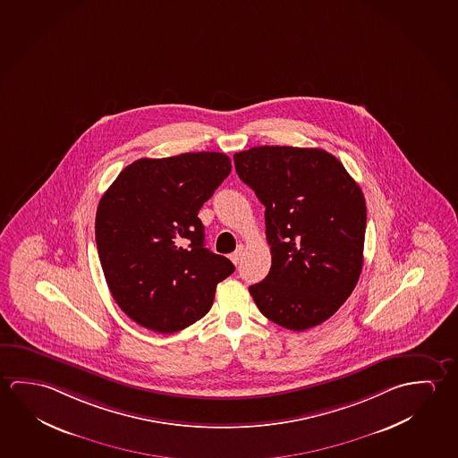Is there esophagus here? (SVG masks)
<instances>
[{
	"label": "esophagus",
	"mask_w": 458,
	"mask_h": 458,
	"mask_svg": "<svg viewBox=\"0 0 458 458\" xmlns=\"http://www.w3.org/2000/svg\"><path fill=\"white\" fill-rule=\"evenodd\" d=\"M242 257H244V246H240V248L233 252L230 259H232V262L234 263V265H240V263L242 262Z\"/></svg>",
	"instance_id": "esophagus-1"
}]
</instances>
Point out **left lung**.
I'll return each instance as SVG.
<instances>
[{
  "label": "left lung",
  "mask_w": 458,
  "mask_h": 458,
  "mask_svg": "<svg viewBox=\"0 0 458 458\" xmlns=\"http://www.w3.org/2000/svg\"><path fill=\"white\" fill-rule=\"evenodd\" d=\"M233 159L265 206L271 268L249 287L255 305L295 332L324 323L362 270L368 212L360 185L321 148L265 145Z\"/></svg>",
  "instance_id": "left-lung-1"
}]
</instances>
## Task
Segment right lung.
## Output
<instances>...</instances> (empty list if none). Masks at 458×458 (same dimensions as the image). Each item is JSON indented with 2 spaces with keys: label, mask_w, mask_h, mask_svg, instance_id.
<instances>
[{
  "label": "right lung",
  "mask_w": 458,
  "mask_h": 458,
  "mask_svg": "<svg viewBox=\"0 0 458 458\" xmlns=\"http://www.w3.org/2000/svg\"><path fill=\"white\" fill-rule=\"evenodd\" d=\"M232 173L225 153L142 157L124 167L96 214L98 259L113 299L142 327L173 334L201 319L234 271L204 248L198 210Z\"/></svg>",
  "instance_id": "1"
}]
</instances>
